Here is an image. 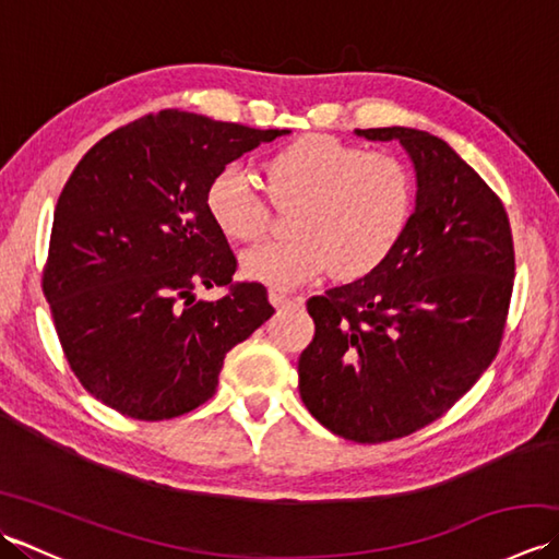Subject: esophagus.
I'll return each instance as SVG.
<instances>
[{
  "mask_svg": "<svg viewBox=\"0 0 559 559\" xmlns=\"http://www.w3.org/2000/svg\"><path fill=\"white\" fill-rule=\"evenodd\" d=\"M269 300L273 307H286V305H300L302 298H290V295L281 293V290H269Z\"/></svg>",
  "mask_w": 559,
  "mask_h": 559,
  "instance_id": "obj_1",
  "label": "esophagus"
}]
</instances>
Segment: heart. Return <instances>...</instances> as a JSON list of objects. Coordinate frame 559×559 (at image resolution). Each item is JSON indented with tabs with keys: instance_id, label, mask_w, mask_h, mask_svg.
Listing matches in <instances>:
<instances>
[{
	"instance_id": "heart-1",
	"label": "heart",
	"mask_w": 559,
	"mask_h": 559,
	"mask_svg": "<svg viewBox=\"0 0 559 559\" xmlns=\"http://www.w3.org/2000/svg\"><path fill=\"white\" fill-rule=\"evenodd\" d=\"M273 204L293 211L290 240L247 249V278L290 290L334 266L338 278H360L394 252L413 213L406 165L384 151H365L336 136L305 134L264 163ZM204 204L218 233L252 242L269 228V204L237 163L211 177Z\"/></svg>"
}]
</instances>
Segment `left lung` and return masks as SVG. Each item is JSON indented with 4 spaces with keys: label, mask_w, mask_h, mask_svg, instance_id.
<instances>
[{
    "label": "left lung",
    "mask_w": 559,
    "mask_h": 559,
    "mask_svg": "<svg viewBox=\"0 0 559 559\" xmlns=\"http://www.w3.org/2000/svg\"><path fill=\"white\" fill-rule=\"evenodd\" d=\"M396 139L418 192L382 264L307 300L314 338L300 396L326 430L377 444L454 406L500 350L514 288V242L500 197L447 141L420 129H355Z\"/></svg>",
    "instance_id": "left-lung-1"
}]
</instances>
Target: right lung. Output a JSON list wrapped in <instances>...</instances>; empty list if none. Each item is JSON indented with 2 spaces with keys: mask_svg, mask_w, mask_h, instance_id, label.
<instances>
[{
  "mask_svg": "<svg viewBox=\"0 0 559 559\" xmlns=\"http://www.w3.org/2000/svg\"><path fill=\"white\" fill-rule=\"evenodd\" d=\"M288 129L163 110L100 139L57 199L43 293L69 367L88 394L136 420L206 403L237 343L273 314L261 283L209 218L223 165ZM225 285L221 301L199 287Z\"/></svg>",
  "mask_w": 559,
  "mask_h": 559,
  "instance_id": "right-lung-1",
  "label": "right lung"
}]
</instances>
